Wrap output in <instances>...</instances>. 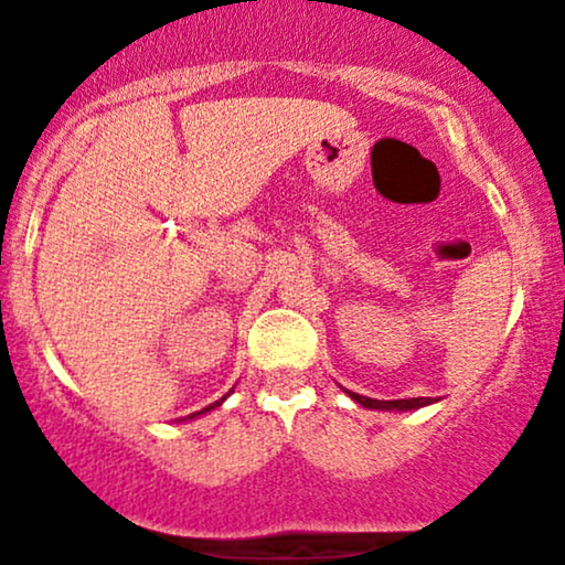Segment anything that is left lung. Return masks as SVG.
Segmentation results:
<instances>
[{"mask_svg":"<svg viewBox=\"0 0 565 565\" xmlns=\"http://www.w3.org/2000/svg\"><path fill=\"white\" fill-rule=\"evenodd\" d=\"M355 404H361L364 408H380V412H414V408H423L436 404L438 398H398V401H377V398H366V395L350 393L345 391Z\"/></svg>","mask_w":565,"mask_h":565,"instance_id":"left-lung-1","label":"left lung"}]
</instances>
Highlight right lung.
Listing matches in <instances>:
<instances>
[{"label":"right lung","instance_id":"1","mask_svg":"<svg viewBox=\"0 0 565 565\" xmlns=\"http://www.w3.org/2000/svg\"><path fill=\"white\" fill-rule=\"evenodd\" d=\"M231 395V393H228ZM223 401H225V395H223V398H220V401H215V404H212V406H206V408H201V412H196V414H191V419L193 417H201V414H206V412H212V408H215V406H220V404H223Z\"/></svg>","mask_w":565,"mask_h":565}]
</instances>
